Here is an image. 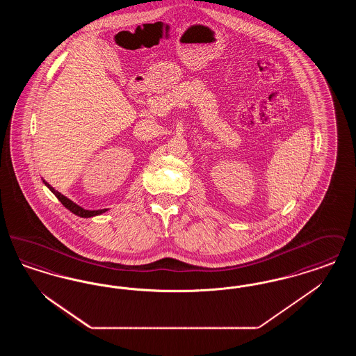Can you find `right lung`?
I'll return each mask as SVG.
<instances>
[{
  "mask_svg": "<svg viewBox=\"0 0 356 356\" xmlns=\"http://www.w3.org/2000/svg\"><path fill=\"white\" fill-rule=\"evenodd\" d=\"M44 184L48 186L51 191V193H54V196L63 203V205L69 209L70 212H73L74 215L80 216V218H93V216H97V215H102L104 212H106L108 209H97V211H89V209H84L83 207L77 205L76 203H73L72 200H69L68 197H65L64 195H61L58 191H56L51 184H48L45 180H42Z\"/></svg>",
  "mask_w": 356,
  "mask_h": 356,
  "instance_id": "right-lung-1",
  "label": "right lung"
}]
</instances>
